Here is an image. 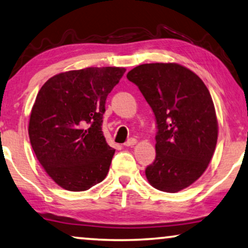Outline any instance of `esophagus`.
Returning a JSON list of instances; mask_svg holds the SVG:
<instances>
[{
    "mask_svg": "<svg viewBox=\"0 0 248 248\" xmlns=\"http://www.w3.org/2000/svg\"><path fill=\"white\" fill-rule=\"evenodd\" d=\"M136 144H137V139L130 138V139H128V140L124 142V146H125V147H131V146H134Z\"/></svg>",
    "mask_w": 248,
    "mask_h": 248,
    "instance_id": "obj_1",
    "label": "esophagus"
}]
</instances>
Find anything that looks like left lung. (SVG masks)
Segmentation results:
<instances>
[{"label":"left lung","mask_w":248,"mask_h":248,"mask_svg":"<svg viewBox=\"0 0 248 248\" xmlns=\"http://www.w3.org/2000/svg\"><path fill=\"white\" fill-rule=\"evenodd\" d=\"M157 124L156 158L145 173L149 184L175 193L194 183L210 163L218 139V121L209 90L199 76L176 62L132 68Z\"/></svg>","instance_id":"1"}]
</instances>
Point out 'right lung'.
<instances>
[{
	"mask_svg": "<svg viewBox=\"0 0 248 248\" xmlns=\"http://www.w3.org/2000/svg\"><path fill=\"white\" fill-rule=\"evenodd\" d=\"M124 67H88L50 78L37 94L29 120L31 146L62 189L85 191L106 179L114 149L102 132L108 94Z\"/></svg>",
	"mask_w": 248,
	"mask_h": 248,
	"instance_id": "1",
	"label": "right lung"
}]
</instances>
